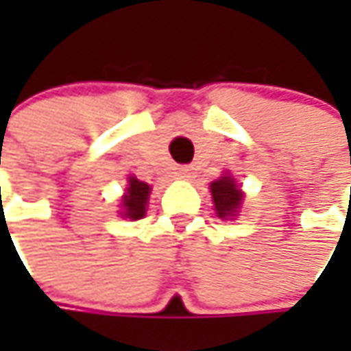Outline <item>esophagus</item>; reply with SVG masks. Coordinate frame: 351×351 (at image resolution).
I'll list each match as a JSON object with an SVG mask.
<instances>
[{
    "instance_id": "1",
    "label": "esophagus",
    "mask_w": 351,
    "mask_h": 351,
    "mask_svg": "<svg viewBox=\"0 0 351 351\" xmlns=\"http://www.w3.org/2000/svg\"><path fill=\"white\" fill-rule=\"evenodd\" d=\"M178 178H182V180H189V178H191V168H187V166L178 168Z\"/></svg>"
}]
</instances>
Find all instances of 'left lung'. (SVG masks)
Here are the masks:
<instances>
[{
	"instance_id": "left-lung-1",
	"label": "left lung",
	"mask_w": 351,
	"mask_h": 351,
	"mask_svg": "<svg viewBox=\"0 0 351 351\" xmlns=\"http://www.w3.org/2000/svg\"><path fill=\"white\" fill-rule=\"evenodd\" d=\"M210 195H213V203H215V210L221 219H230L236 217V213L240 210L242 205V191L236 185L234 178L230 173H224L223 178H219L217 182L209 185Z\"/></svg>"
}]
</instances>
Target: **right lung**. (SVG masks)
I'll return each instance as SVG.
<instances>
[{"label":"right lung","instance_id":"add662e5","mask_svg":"<svg viewBox=\"0 0 351 351\" xmlns=\"http://www.w3.org/2000/svg\"><path fill=\"white\" fill-rule=\"evenodd\" d=\"M150 191L152 189L148 183L141 182L136 178H128L127 193L123 195V201H121V205H123L121 215L125 219H132V221L142 219L146 215V203H148Z\"/></svg>","mask_w":351,"mask_h":351}]
</instances>
